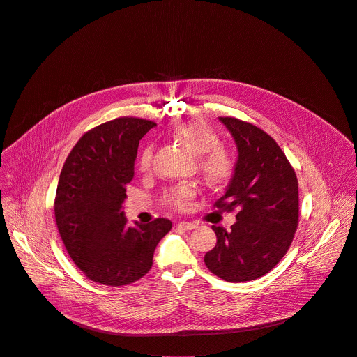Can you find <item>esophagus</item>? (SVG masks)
<instances>
[{"instance_id": "esophagus-1", "label": "esophagus", "mask_w": 357, "mask_h": 357, "mask_svg": "<svg viewBox=\"0 0 357 357\" xmlns=\"http://www.w3.org/2000/svg\"><path fill=\"white\" fill-rule=\"evenodd\" d=\"M178 227L182 228V229H185V231H189V229L196 228L197 225H196L195 222H190V221H181V222H178Z\"/></svg>"}]
</instances>
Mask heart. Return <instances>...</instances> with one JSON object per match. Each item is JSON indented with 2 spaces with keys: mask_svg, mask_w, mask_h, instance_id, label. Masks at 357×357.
<instances>
[{
  "mask_svg": "<svg viewBox=\"0 0 357 357\" xmlns=\"http://www.w3.org/2000/svg\"><path fill=\"white\" fill-rule=\"evenodd\" d=\"M175 136L182 140L195 154L200 155V168L206 179L213 185L227 183L235 171V161L231 154L224 151L221 147L220 136L202 122H189L179 126L175 130ZM153 161V147L147 146L143 149L137 158V168L147 171ZM196 195V185L185 182L174 186L165 195L167 204L185 208L186 203Z\"/></svg>",
  "mask_w": 357,
  "mask_h": 357,
  "instance_id": "obj_1",
  "label": "heart"
}]
</instances>
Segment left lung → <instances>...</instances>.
Instances as JSON below:
<instances>
[{
	"label": "left lung",
	"instance_id": "1",
	"mask_svg": "<svg viewBox=\"0 0 357 357\" xmlns=\"http://www.w3.org/2000/svg\"><path fill=\"white\" fill-rule=\"evenodd\" d=\"M218 119L234 137L238 158L214 207L238 213L231 229L211 227L217 244L204 264L220 279L243 283L269 273L290 248L298 224V183L268 133L240 119Z\"/></svg>",
	"mask_w": 357,
	"mask_h": 357
}]
</instances>
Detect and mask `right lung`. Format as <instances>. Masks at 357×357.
I'll list each match as a JSON object with an SVG mask.
<instances>
[{
  "mask_svg": "<svg viewBox=\"0 0 357 357\" xmlns=\"http://www.w3.org/2000/svg\"><path fill=\"white\" fill-rule=\"evenodd\" d=\"M155 126L139 117H117L86 132L68 154L54 200L64 247L92 282L125 286L153 266L157 244L172 228L168 218L130 227L126 188L143 136Z\"/></svg>",
  "mask_w": 357,
  "mask_h": 357,
  "instance_id": "1",
  "label": "right lung"
}]
</instances>
